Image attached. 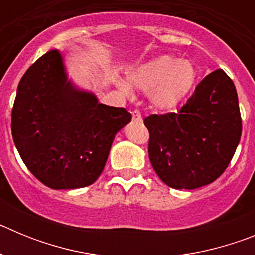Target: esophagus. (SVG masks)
<instances>
[{"mask_svg": "<svg viewBox=\"0 0 255 255\" xmlns=\"http://www.w3.org/2000/svg\"><path fill=\"white\" fill-rule=\"evenodd\" d=\"M131 116H132V120L134 121H141L140 112L136 111V110H135V111H131Z\"/></svg>", "mask_w": 255, "mask_h": 255, "instance_id": "34e87169", "label": "esophagus"}]
</instances>
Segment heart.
I'll return each instance as SVG.
<instances>
[{
    "label": "heart",
    "mask_w": 255,
    "mask_h": 255,
    "mask_svg": "<svg viewBox=\"0 0 255 255\" xmlns=\"http://www.w3.org/2000/svg\"><path fill=\"white\" fill-rule=\"evenodd\" d=\"M198 82V70L189 60L161 55L141 62L128 73V83L117 80V87L126 96L131 87L149 92V102L157 110L176 108L193 92Z\"/></svg>",
    "instance_id": "heart-1"
}]
</instances>
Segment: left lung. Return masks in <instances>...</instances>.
<instances>
[{
  "label": "left lung",
  "instance_id": "1",
  "mask_svg": "<svg viewBox=\"0 0 255 255\" xmlns=\"http://www.w3.org/2000/svg\"><path fill=\"white\" fill-rule=\"evenodd\" d=\"M148 154L159 179L173 189L208 185L224 173L242 136L236 88L224 70L197 85L177 114L150 115Z\"/></svg>",
  "mask_w": 255,
  "mask_h": 255
}]
</instances>
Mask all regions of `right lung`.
I'll list each match as a JSON object with an SVG mask.
<instances>
[{
    "instance_id": "obj_1",
    "label": "right lung",
    "mask_w": 255,
    "mask_h": 255,
    "mask_svg": "<svg viewBox=\"0 0 255 255\" xmlns=\"http://www.w3.org/2000/svg\"><path fill=\"white\" fill-rule=\"evenodd\" d=\"M130 121L125 108L100 103L75 84L64 55L51 49L20 80L11 131L22 162L40 182L78 189L98 179L115 135Z\"/></svg>"
}]
</instances>
